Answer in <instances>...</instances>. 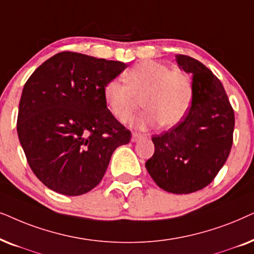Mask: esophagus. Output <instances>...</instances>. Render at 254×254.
I'll return each instance as SVG.
<instances>
[{"instance_id":"esophagus-1","label":"esophagus","mask_w":254,"mask_h":254,"mask_svg":"<svg viewBox=\"0 0 254 254\" xmlns=\"http://www.w3.org/2000/svg\"><path fill=\"white\" fill-rule=\"evenodd\" d=\"M143 138H144V134L133 132V133H132V137H131V140H132V141H138V140L143 139Z\"/></svg>"}]
</instances>
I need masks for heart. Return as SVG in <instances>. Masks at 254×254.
<instances>
[{
    "instance_id": "1",
    "label": "heart",
    "mask_w": 254,
    "mask_h": 254,
    "mask_svg": "<svg viewBox=\"0 0 254 254\" xmlns=\"http://www.w3.org/2000/svg\"><path fill=\"white\" fill-rule=\"evenodd\" d=\"M125 84L111 80L104 86L103 96L108 109L121 123L132 117L139 107L145 110L132 121L139 129L160 124L173 127L187 116L192 102L191 79L165 64L144 60L123 74Z\"/></svg>"
}]
</instances>
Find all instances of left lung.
<instances>
[{
    "mask_svg": "<svg viewBox=\"0 0 254 254\" xmlns=\"http://www.w3.org/2000/svg\"><path fill=\"white\" fill-rule=\"evenodd\" d=\"M192 76V102L180 124L152 137L154 154L145 167L159 187L189 194L207 187L225 164L233 140L235 113L224 87L203 64L177 54Z\"/></svg>",
    "mask_w": 254,
    "mask_h": 254,
    "instance_id": "obj_1",
    "label": "left lung"
}]
</instances>
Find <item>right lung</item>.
<instances>
[{
    "label": "right lung",
    "instance_id": "add662e5",
    "mask_svg": "<svg viewBox=\"0 0 254 254\" xmlns=\"http://www.w3.org/2000/svg\"><path fill=\"white\" fill-rule=\"evenodd\" d=\"M127 65L75 52L43 63L23 88L17 133L47 188L77 196L102 180L114 151L131 139L104 101V86Z\"/></svg>",
    "mask_w": 254,
    "mask_h": 254
}]
</instances>
